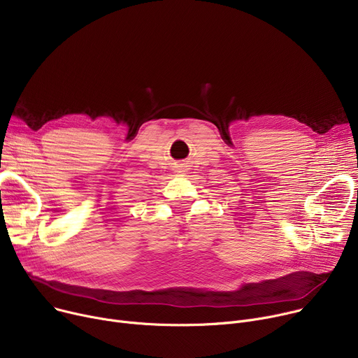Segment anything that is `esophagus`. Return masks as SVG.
I'll return each mask as SVG.
<instances>
[{
	"mask_svg": "<svg viewBox=\"0 0 358 358\" xmlns=\"http://www.w3.org/2000/svg\"><path fill=\"white\" fill-rule=\"evenodd\" d=\"M185 169H186V168H185V166H183V163H182V164H180V166H178V169H176V172H179V173H183V172H186V171H185Z\"/></svg>",
	"mask_w": 358,
	"mask_h": 358,
	"instance_id": "1",
	"label": "esophagus"
}]
</instances>
